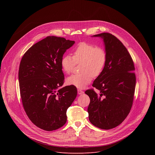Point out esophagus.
Masks as SVG:
<instances>
[{"label": "esophagus", "mask_w": 155, "mask_h": 155, "mask_svg": "<svg viewBox=\"0 0 155 155\" xmlns=\"http://www.w3.org/2000/svg\"><path fill=\"white\" fill-rule=\"evenodd\" d=\"M83 93H84V91H82V90H80V89H78V94L81 95V94H83Z\"/></svg>", "instance_id": "obj_1"}]
</instances>
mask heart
Instances as JSON below:
<instances>
[{"instance_id":"b5f03b06","label":"heart","mask_w":155,"mask_h":155,"mask_svg":"<svg viewBox=\"0 0 155 155\" xmlns=\"http://www.w3.org/2000/svg\"><path fill=\"white\" fill-rule=\"evenodd\" d=\"M107 62V53L101 47H96L93 44L81 42L74 50V56L64 55L61 61L62 69L66 74H70L75 64L81 62L80 74L69 77L66 81L69 85L78 88H83L90 83L93 77L99 76L102 72Z\"/></svg>"}]
</instances>
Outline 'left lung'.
Returning a JSON list of instances; mask_svg holds the SVG:
<instances>
[{"mask_svg":"<svg viewBox=\"0 0 155 155\" xmlns=\"http://www.w3.org/2000/svg\"><path fill=\"white\" fill-rule=\"evenodd\" d=\"M93 37L103 39L107 62L93 84L100 93L93 89L85 91L90 98L87 112L94 126L110 129L120 124L130 112L136 81L135 68L129 53L115 36L104 32Z\"/></svg>","mask_w":155,"mask_h":155,"instance_id":"8db88e82","label":"left lung"}]
</instances>
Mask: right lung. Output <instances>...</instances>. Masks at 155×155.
I'll return each mask as SVG.
<instances>
[{"mask_svg":"<svg viewBox=\"0 0 155 155\" xmlns=\"http://www.w3.org/2000/svg\"><path fill=\"white\" fill-rule=\"evenodd\" d=\"M74 43L48 36L34 44L21 59L18 79L22 103L30 120L45 130L65 124L67 110L77 97L75 86L60 88L64 81L61 61Z\"/></svg>","mask_w":155,"mask_h":155,"instance_id":"right-lung-1","label":"right lung"}]
</instances>
